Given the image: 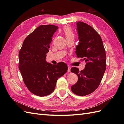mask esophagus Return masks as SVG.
Returning <instances> with one entry per match:
<instances>
[{"mask_svg":"<svg viewBox=\"0 0 124 124\" xmlns=\"http://www.w3.org/2000/svg\"><path fill=\"white\" fill-rule=\"evenodd\" d=\"M70 70H71V67L68 66V72H70Z\"/></svg>","mask_w":124,"mask_h":124,"instance_id":"obj_1","label":"esophagus"}]
</instances>
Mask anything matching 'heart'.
I'll use <instances>...</instances> for the list:
<instances>
[{
  "label": "heart",
  "instance_id": "1",
  "mask_svg": "<svg viewBox=\"0 0 124 124\" xmlns=\"http://www.w3.org/2000/svg\"><path fill=\"white\" fill-rule=\"evenodd\" d=\"M63 32L67 39L70 38L75 37L74 33H73L72 30L69 26H67L63 28Z\"/></svg>",
  "mask_w": 124,
  "mask_h": 124
}]
</instances>
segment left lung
<instances>
[{"label": "left lung", "instance_id": "8db88e82", "mask_svg": "<svg viewBox=\"0 0 124 124\" xmlns=\"http://www.w3.org/2000/svg\"><path fill=\"white\" fill-rule=\"evenodd\" d=\"M77 30L79 43L75 53L86 62L85 69L79 71L72 67L71 71L78 76V81L71 87L73 93L85 96L96 90L106 69V54L101 36L91 26L78 22Z\"/></svg>", "mask_w": 124, "mask_h": 124}]
</instances>
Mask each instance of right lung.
<instances>
[{
  "instance_id": "add662e5",
  "label": "right lung",
  "mask_w": 124,
  "mask_h": 124,
  "mask_svg": "<svg viewBox=\"0 0 124 124\" xmlns=\"http://www.w3.org/2000/svg\"><path fill=\"white\" fill-rule=\"evenodd\" d=\"M57 29L51 24L39 26L25 38L18 54V69L23 81L31 93L39 96L53 93L56 81L68 70L63 62L55 65L46 62L49 44Z\"/></svg>"
}]
</instances>
